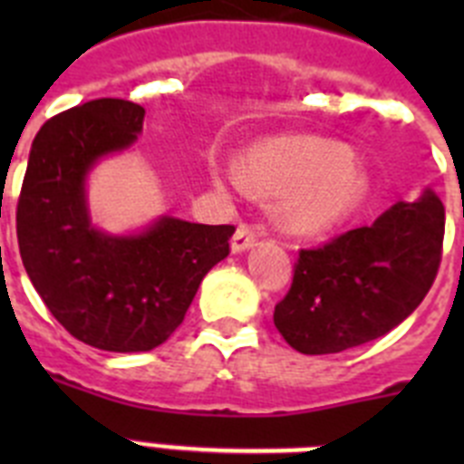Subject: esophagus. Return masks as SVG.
<instances>
[{
    "label": "esophagus",
    "instance_id": "obj_1",
    "mask_svg": "<svg viewBox=\"0 0 464 464\" xmlns=\"http://www.w3.org/2000/svg\"><path fill=\"white\" fill-rule=\"evenodd\" d=\"M256 239L257 235L253 232L248 225H239L235 232V237H232V253H244L248 251V248H253L256 246Z\"/></svg>",
    "mask_w": 464,
    "mask_h": 464
}]
</instances>
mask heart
I'll list each match as a JSON object with an SVG mask.
<instances>
[{
    "mask_svg": "<svg viewBox=\"0 0 464 464\" xmlns=\"http://www.w3.org/2000/svg\"><path fill=\"white\" fill-rule=\"evenodd\" d=\"M257 195H281L276 218L297 237L323 235L346 220L370 190V179L353 162L346 143L325 137H276L244 153L241 169L218 176Z\"/></svg>",
    "mask_w": 464,
    "mask_h": 464,
    "instance_id": "1",
    "label": "heart"
}]
</instances>
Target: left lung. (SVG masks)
Wrapping results in <instances>:
<instances>
[{
  "label": "left lung",
  "mask_w": 464,
  "mask_h": 464,
  "mask_svg": "<svg viewBox=\"0 0 464 464\" xmlns=\"http://www.w3.org/2000/svg\"><path fill=\"white\" fill-rule=\"evenodd\" d=\"M441 244L444 204L432 190L416 202L392 204L372 225L299 251L274 325L304 355L374 342L423 302L440 269Z\"/></svg>",
  "instance_id": "left-lung-1"
}]
</instances>
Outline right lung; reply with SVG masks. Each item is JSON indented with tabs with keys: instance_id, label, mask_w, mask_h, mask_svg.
Wrapping results in <instances>:
<instances>
[{
	"instance_id": "add662e5",
	"label": "right lung",
	"mask_w": 464,
	"mask_h": 464,
	"mask_svg": "<svg viewBox=\"0 0 464 464\" xmlns=\"http://www.w3.org/2000/svg\"><path fill=\"white\" fill-rule=\"evenodd\" d=\"M143 116L134 102L102 97L51 118L32 143L15 211L20 257L44 304L72 337L113 353L165 343L235 235V225L171 216L139 235L94 227L85 179L137 141Z\"/></svg>"
}]
</instances>
